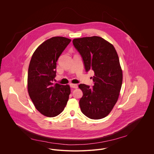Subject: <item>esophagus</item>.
<instances>
[{"label":"esophagus","mask_w":154,"mask_h":154,"mask_svg":"<svg viewBox=\"0 0 154 154\" xmlns=\"http://www.w3.org/2000/svg\"><path fill=\"white\" fill-rule=\"evenodd\" d=\"M70 87L71 88H78V85L77 84H70Z\"/></svg>","instance_id":"esophagus-1"}]
</instances>
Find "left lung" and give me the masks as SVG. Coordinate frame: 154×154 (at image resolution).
<instances>
[{
  "label": "left lung",
  "mask_w": 154,
  "mask_h": 154,
  "mask_svg": "<svg viewBox=\"0 0 154 154\" xmlns=\"http://www.w3.org/2000/svg\"><path fill=\"white\" fill-rule=\"evenodd\" d=\"M75 48L82 59L85 71L92 70L94 84L92 87L81 84V111L91 119L106 117L116 104L121 89L123 74L114 46L104 38L93 36L75 38Z\"/></svg>",
  "instance_id": "1"
}]
</instances>
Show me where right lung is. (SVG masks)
I'll return each mask as SVG.
<instances>
[{
    "mask_svg": "<svg viewBox=\"0 0 154 154\" xmlns=\"http://www.w3.org/2000/svg\"><path fill=\"white\" fill-rule=\"evenodd\" d=\"M70 39L52 37L41 44L32 56L28 72V91L36 109L47 117L60 114L69 100L68 85H54L56 62Z\"/></svg>",
    "mask_w": 154,
    "mask_h": 154,
    "instance_id": "obj_1",
    "label": "right lung"
}]
</instances>
